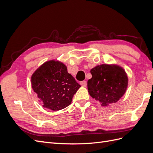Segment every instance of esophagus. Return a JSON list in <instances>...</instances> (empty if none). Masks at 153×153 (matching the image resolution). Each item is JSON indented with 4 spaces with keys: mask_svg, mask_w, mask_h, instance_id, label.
Listing matches in <instances>:
<instances>
[{
    "mask_svg": "<svg viewBox=\"0 0 153 153\" xmlns=\"http://www.w3.org/2000/svg\"><path fill=\"white\" fill-rule=\"evenodd\" d=\"M80 84L82 85V86H84V87H86L87 86V82L85 80H84V81H82L80 82Z\"/></svg>",
    "mask_w": 153,
    "mask_h": 153,
    "instance_id": "obj_1",
    "label": "esophagus"
}]
</instances>
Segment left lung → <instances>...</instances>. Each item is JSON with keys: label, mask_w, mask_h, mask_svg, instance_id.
<instances>
[{"label": "left lung", "mask_w": 153, "mask_h": 153, "mask_svg": "<svg viewBox=\"0 0 153 153\" xmlns=\"http://www.w3.org/2000/svg\"><path fill=\"white\" fill-rule=\"evenodd\" d=\"M92 78L87 81V89L92 98L102 106L115 103L126 91L128 76L117 65L101 64L91 70Z\"/></svg>", "instance_id": "left-lung-1"}]
</instances>
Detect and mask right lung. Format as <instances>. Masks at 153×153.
<instances>
[{"label":"right lung","instance_id":"add662e5","mask_svg":"<svg viewBox=\"0 0 153 153\" xmlns=\"http://www.w3.org/2000/svg\"><path fill=\"white\" fill-rule=\"evenodd\" d=\"M32 89L43 106L53 111L67 107L80 85L62 62L52 60L43 64L31 77Z\"/></svg>","mask_w":153,"mask_h":153}]
</instances>
